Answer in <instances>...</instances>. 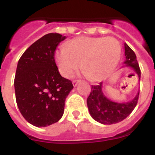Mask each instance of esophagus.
I'll return each instance as SVG.
<instances>
[{"mask_svg":"<svg viewBox=\"0 0 155 155\" xmlns=\"http://www.w3.org/2000/svg\"><path fill=\"white\" fill-rule=\"evenodd\" d=\"M72 82H73V85L74 86V87H76V86L78 85V84L80 82V80H74Z\"/></svg>","mask_w":155,"mask_h":155,"instance_id":"esophagus-1","label":"esophagus"}]
</instances>
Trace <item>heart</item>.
I'll use <instances>...</instances> for the list:
<instances>
[{
    "label": "heart",
    "mask_w": 155,
    "mask_h": 155,
    "mask_svg": "<svg viewBox=\"0 0 155 155\" xmlns=\"http://www.w3.org/2000/svg\"><path fill=\"white\" fill-rule=\"evenodd\" d=\"M121 55V46L113 37L81 36L70 41L67 47L55 52V61L61 74L71 78L81 63L90 78L100 81L113 72Z\"/></svg>",
    "instance_id": "heart-1"
}]
</instances>
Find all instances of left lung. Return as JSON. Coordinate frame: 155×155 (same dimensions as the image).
Returning a JSON list of instances; mask_svg holds the SVG:
<instances>
[{
    "mask_svg": "<svg viewBox=\"0 0 155 155\" xmlns=\"http://www.w3.org/2000/svg\"><path fill=\"white\" fill-rule=\"evenodd\" d=\"M125 46L126 61L128 67L132 68L140 79V69L134 52L127 43ZM138 91L136 97L129 102L117 103L108 99L102 91V83L98 85H91V93L87 97V105L92 118L102 124H114L121 122L132 113L136 107L139 98Z\"/></svg>",
    "mask_w": 155,
    "mask_h": 155,
    "instance_id": "left-lung-1",
    "label": "left lung"
}]
</instances>
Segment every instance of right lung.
Returning a JSON list of instances; mask_svg holds the SVG:
<instances>
[{
  "instance_id": "1",
  "label": "right lung",
  "mask_w": 155,
  "mask_h": 155,
  "mask_svg": "<svg viewBox=\"0 0 155 155\" xmlns=\"http://www.w3.org/2000/svg\"><path fill=\"white\" fill-rule=\"evenodd\" d=\"M65 36L49 33L35 41L18 63L15 98L20 113L38 127L55 124L62 117L65 99L73 89L71 81L59 73L54 53Z\"/></svg>"
}]
</instances>
